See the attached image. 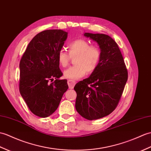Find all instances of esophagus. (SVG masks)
<instances>
[{"label":"esophagus","mask_w":151,"mask_h":151,"mask_svg":"<svg viewBox=\"0 0 151 151\" xmlns=\"http://www.w3.org/2000/svg\"><path fill=\"white\" fill-rule=\"evenodd\" d=\"M68 84L69 86V89H73V87H74L75 85L76 84V82L73 81V80H69L68 81Z\"/></svg>","instance_id":"1"}]
</instances>
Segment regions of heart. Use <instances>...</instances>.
<instances>
[{"mask_svg":"<svg viewBox=\"0 0 151 151\" xmlns=\"http://www.w3.org/2000/svg\"><path fill=\"white\" fill-rule=\"evenodd\" d=\"M69 55L64 50L59 51L57 60L62 67L69 64L71 58H75V65L66 69L64 73L66 78L76 80L87 73H93L99 66L101 59V51L96 45H91L88 41L76 39L68 45Z\"/></svg>","mask_w":151,"mask_h":151,"instance_id":"obj_1","label":"heart"}]
</instances>
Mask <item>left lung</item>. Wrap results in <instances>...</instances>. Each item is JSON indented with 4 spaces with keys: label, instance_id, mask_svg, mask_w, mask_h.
<instances>
[{
    "label": "left lung",
    "instance_id": "left-lung-1",
    "mask_svg": "<svg viewBox=\"0 0 151 151\" xmlns=\"http://www.w3.org/2000/svg\"><path fill=\"white\" fill-rule=\"evenodd\" d=\"M84 36L99 44L101 59L89 78L75 85V107L82 117L93 120L106 116L116 108L127 81L128 72L118 45L111 37L89 33H85Z\"/></svg>",
    "mask_w": 151,
    "mask_h": 151
}]
</instances>
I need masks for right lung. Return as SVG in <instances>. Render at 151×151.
I'll list each match as a JSON object with an SVG mask.
<instances>
[{
	"label": "right lung",
	"mask_w": 151,
	"mask_h": 151,
	"mask_svg": "<svg viewBox=\"0 0 151 151\" xmlns=\"http://www.w3.org/2000/svg\"><path fill=\"white\" fill-rule=\"evenodd\" d=\"M67 37L68 33L61 29L42 31L31 40L20 59V93L29 110L39 117L53 113L68 89L67 80L59 79L63 74L57 60Z\"/></svg>",
	"instance_id": "obj_1"
}]
</instances>
